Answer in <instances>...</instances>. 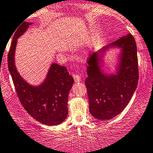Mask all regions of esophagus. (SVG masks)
I'll list each match as a JSON object with an SVG mask.
<instances>
[{"label": "esophagus", "instance_id": "1", "mask_svg": "<svg viewBox=\"0 0 153 153\" xmlns=\"http://www.w3.org/2000/svg\"><path fill=\"white\" fill-rule=\"evenodd\" d=\"M72 76H73L75 82H79V81H81V78L79 75H73Z\"/></svg>", "mask_w": 153, "mask_h": 153}]
</instances>
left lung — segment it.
I'll return each mask as SVG.
<instances>
[{"mask_svg": "<svg viewBox=\"0 0 153 153\" xmlns=\"http://www.w3.org/2000/svg\"><path fill=\"white\" fill-rule=\"evenodd\" d=\"M111 48L121 49L115 74L101 69L102 58ZM85 84L89 112L98 120H109L119 115L129 104L138 82L137 47L131 34L108 44L92 54L87 61Z\"/></svg>", "mask_w": 153, "mask_h": 153, "instance_id": "1", "label": "left lung"}]
</instances>
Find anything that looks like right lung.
<instances>
[{"label":"right lung","mask_w":153,"mask_h":153,"mask_svg":"<svg viewBox=\"0 0 153 153\" xmlns=\"http://www.w3.org/2000/svg\"><path fill=\"white\" fill-rule=\"evenodd\" d=\"M32 23L24 21L15 30L8 54V68L17 95L29 115L43 124L56 126L68 115V95L74 83L67 68L53 63L45 80L38 86H32L20 75L15 64L17 40Z\"/></svg>","instance_id":"obj_1"}]
</instances>
